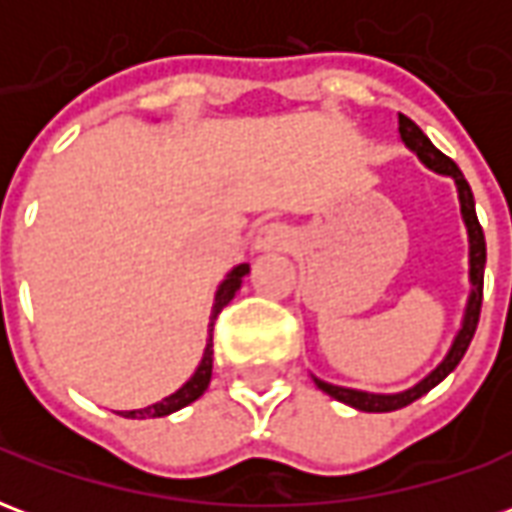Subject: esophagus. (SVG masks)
<instances>
[{"mask_svg":"<svg viewBox=\"0 0 512 512\" xmlns=\"http://www.w3.org/2000/svg\"><path fill=\"white\" fill-rule=\"evenodd\" d=\"M288 238H290L288 224L268 222L257 227L255 246L257 249H263V252H271V249H282V246H288Z\"/></svg>","mask_w":512,"mask_h":512,"instance_id":"1","label":"esophagus"}]
</instances>
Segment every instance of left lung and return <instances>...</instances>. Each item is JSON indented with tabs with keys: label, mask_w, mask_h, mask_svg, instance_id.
Returning <instances> with one entry per match:
<instances>
[{
	"label": "left lung",
	"mask_w": 512,
	"mask_h": 512,
	"mask_svg": "<svg viewBox=\"0 0 512 512\" xmlns=\"http://www.w3.org/2000/svg\"><path fill=\"white\" fill-rule=\"evenodd\" d=\"M397 123H400V139L406 142L414 153H417L430 169H436L441 175H450L458 183V197H461V213H463V222H466V230H469V244H472V296H469V307H466V318H463V326L458 337H455V343H452L450 354L447 359L441 362L433 373H430L425 381H419L417 386H411L406 392H400V395H370V392H356V389H343V386H332L321 381V378H315V384L318 389H323L326 395H332L334 400H340L345 406L359 408V411H370V414H384V411H397V408L408 406V403H414L417 397H422L425 392H430L433 386L441 384L444 378L450 376L452 370L458 367V362L466 354V348L472 343L474 332H477V323H480V307H483V274H485V235L483 227L477 222V211H474V194L472 186L466 183L463 178V172L458 169V164L452 161L450 156H444L439 147L430 142L428 136L422 134V128L406 115H397Z\"/></svg>",
	"instance_id": "obj_1"
}]
</instances>
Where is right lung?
I'll return each instance as SVG.
<instances>
[{
  "instance_id": "add662e5",
  "label": "right lung",
  "mask_w": 512,
  "mask_h": 512,
  "mask_svg": "<svg viewBox=\"0 0 512 512\" xmlns=\"http://www.w3.org/2000/svg\"><path fill=\"white\" fill-rule=\"evenodd\" d=\"M246 274H249V266L241 263V266L233 268V271H230V277L222 282V288H219V293H216V304H213V310H211V323H208L211 329H208V332H213V323H216V318H219V312L233 301L235 290L241 288V279H244ZM211 370H213V334L208 337V348H205V354H202V362L200 367H197V373H194L186 384L180 386L175 395L164 397L161 403H153V406L139 408V411H120V417H128V419L167 417V414H172V411L189 406V403H194V400L208 389V384H211Z\"/></svg>"
}]
</instances>
